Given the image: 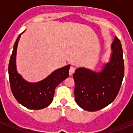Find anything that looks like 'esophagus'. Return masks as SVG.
Listing matches in <instances>:
<instances>
[{"label":"esophagus","instance_id":"esophagus-1","mask_svg":"<svg viewBox=\"0 0 133 133\" xmlns=\"http://www.w3.org/2000/svg\"><path fill=\"white\" fill-rule=\"evenodd\" d=\"M69 72H70V75H73V74H74V72H75V68H74V67H71L70 69V71H69Z\"/></svg>","mask_w":133,"mask_h":133}]
</instances>
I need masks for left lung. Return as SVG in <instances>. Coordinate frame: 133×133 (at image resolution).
Returning <instances> with one entry per match:
<instances>
[{"mask_svg": "<svg viewBox=\"0 0 133 133\" xmlns=\"http://www.w3.org/2000/svg\"><path fill=\"white\" fill-rule=\"evenodd\" d=\"M112 54L101 72L78 68L73 74L75 82V101L88 111H97L106 107L115 99L124 76L123 50L115 36L112 44Z\"/></svg>", "mask_w": 133, "mask_h": 133, "instance_id": "obj_1", "label": "left lung"}]
</instances>
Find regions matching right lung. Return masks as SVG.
I'll return each instance as SVG.
<instances>
[{
	"instance_id": "obj_1",
	"label": "right lung",
	"mask_w": 133,
	"mask_h": 133,
	"mask_svg": "<svg viewBox=\"0 0 133 133\" xmlns=\"http://www.w3.org/2000/svg\"><path fill=\"white\" fill-rule=\"evenodd\" d=\"M21 34L14 45L9 62L8 72L10 88L15 99L21 105L30 109H43L52 103L56 86L68 77L70 65H68L56 70L46 79L38 83L25 81L18 74L16 68V54Z\"/></svg>"
}]
</instances>
